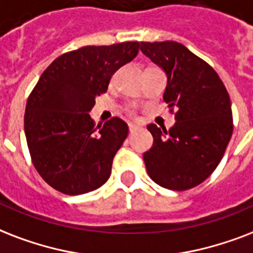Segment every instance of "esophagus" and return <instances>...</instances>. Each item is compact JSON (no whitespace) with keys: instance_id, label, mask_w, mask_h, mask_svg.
<instances>
[{"instance_id":"1","label":"esophagus","mask_w":253,"mask_h":253,"mask_svg":"<svg viewBox=\"0 0 253 253\" xmlns=\"http://www.w3.org/2000/svg\"><path fill=\"white\" fill-rule=\"evenodd\" d=\"M138 129H141V126H138V125H136V124H129V132H130V133L137 132Z\"/></svg>"}]
</instances>
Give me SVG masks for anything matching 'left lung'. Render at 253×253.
Returning a JSON list of instances; mask_svg holds the SVG:
<instances>
[{"instance_id":"left-lung-1","label":"left lung","mask_w":253,"mask_h":253,"mask_svg":"<svg viewBox=\"0 0 253 253\" xmlns=\"http://www.w3.org/2000/svg\"><path fill=\"white\" fill-rule=\"evenodd\" d=\"M140 50L164 70V100L177 109L169 130L148 125L153 136L144 153L149 177L165 189L195 187L216 169L232 136L228 92L214 68L182 43L141 42Z\"/></svg>"}]
</instances>
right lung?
I'll list each match as a JSON object with an SVG mask.
<instances>
[{
  "label": "right lung",
  "instance_id": "right-lung-1",
  "mask_svg": "<svg viewBox=\"0 0 253 253\" xmlns=\"http://www.w3.org/2000/svg\"><path fill=\"white\" fill-rule=\"evenodd\" d=\"M138 42L85 46L56 58L29 96L25 134L39 175L60 193L80 195L108 181L128 125L113 117L95 128L96 96L112 75L134 59Z\"/></svg>",
  "mask_w": 253,
  "mask_h": 253
}]
</instances>
